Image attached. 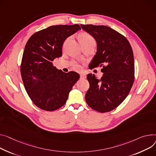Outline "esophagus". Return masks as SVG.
Wrapping results in <instances>:
<instances>
[{
    "label": "esophagus",
    "mask_w": 156,
    "mask_h": 156,
    "mask_svg": "<svg viewBox=\"0 0 156 156\" xmlns=\"http://www.w3.org/2000/svg\"><path fill=\"white\" fill-rule=\"evenodd\" d=\"M86 78V75L84 74H80V79H85Z\"/></svg>",
    "instance_id": "34e87169"
}]
</instances>
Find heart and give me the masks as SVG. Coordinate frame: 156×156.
Instances as JSON below:
<instances>
[{
    "label": "heart",
    "mask_w": 156,
    "mask_h": 156,
    "mask_svg": "<svg viewBox=\"0 0 156 156\" xmlns=\"http://www.w3.org/2000/svg\"><path fill=\"white\" fill-rule=\"evenodd\" d=\"M79 39L80 42L81 43V44L83 45V46H86V45H89V44H96V41L95 39V38L93 37L91 34H90L89 33H81L79 35ZM69 38H68L63 44V47H65L67 43L68 42ZM73 67L76 70H80L81 69V66L80 65H79L76 62L74 61L73 62Z\"/></svg>",
    "instance_id": "obj_1"
}]
</instances>
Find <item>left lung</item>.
<instances>
[{
	"label": "left lung",
	"instance_id": "8db88e82",
	"mask_svg": "<svg viewBox=\"0 0 156 156\" xmlns=\"http://www.w3.org/2000/svg\"><path fill=\"white\" fill-rule=\"evenodd\" d=\"M81 28L97 41V51L90 69L102 67L101 78L87 75L90 88L85 95L92 109L105 113L116 108L126 98L134 81V59L127 39L106 26L83 25Z\"/></svg>",
	"mask_w": 156,
	"mask_h": 156
}]
</instances>
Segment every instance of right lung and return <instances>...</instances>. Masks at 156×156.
Returning <instances> with one entry per match:
<instances>
[{
	"instance_id": "add662e5",
	"label": "right lung",
	"mask_w": 156,
	"mask_h": 156,
	"mask_svg": "<svg viewBox=\"0 0 156 156\" xmlns=\"http://www.w3.org/2000/svg\"><path fill=\"white\" fill-rule=\"evenodd\" d=\"M81 29L80 25H56L33 34L25 46L20 64L25 89L39 108L54 111L63 107L80 78L76 72H63L53 61L62 56L65 39Z\"/></svg>"
}]
</instances>
